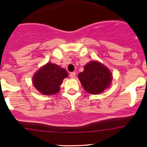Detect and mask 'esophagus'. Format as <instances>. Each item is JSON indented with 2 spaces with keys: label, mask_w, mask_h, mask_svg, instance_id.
Segmentation results:
<instances>
[{
  "label": "esophagus",
  "mask_w": 147,
  "mask_h": 147,
  "mask_svg": "<svg viewBox=\"0 0 147 147\" xmlns=\"http://www.w3.org/2000/svg\"><path fill=\"white\" fill-rule=\"evenodd\" d=\"M75 75H76V73H75V72H71L70 75H69V77H70V78H75Z\"/></svg>",
  "instance_id": "1"
}]
</instances>
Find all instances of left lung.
Masks as SVG:
<instances>
[{
    "label": "left lung",
    "instance_id": "1",
    "mask_svg": "<svg viewBox=\"0 0 147 147\" xmlns=\"http://www.w3.org/2000/svg\"><path fill=\"white\" fill-rule=\"evenodd\" d=\"M78 78L86 92L97 94L109 87L112 73L101 63L92 61L84 66V71L78 75Z\"/></svg>",
    "mask_w": 147,
    "mask_h": 147
}]
</instances>
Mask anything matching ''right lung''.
<instances>
[{
  "mask_svg": "<svg viewBox=\"0 0 147 147\" xmlns=\"http://www.w3.org/2000/svg\"><path fill=\"white\" fill-rule=\"evenodd\" d=\"M67 77V72L58 65L47 63L35 74L32 79L34 87L43 94L51 95L60 90L63 79Z\"/></svg>",
  "mask_w": 147,
  "mask_h": 147,
  "instance_id": "1",
  "label": "right lung"
}]
</instances>
